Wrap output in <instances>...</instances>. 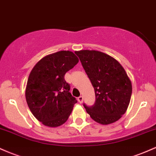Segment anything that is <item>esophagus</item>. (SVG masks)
<instances>
[{
  "instance_id": "esophagus-1",
  "label": "esophagus",
  "mask_w": 156,
  "mask_h": 156,
  "mask_svg": "<svg viewBox=\"0 0 156 156\" xmlns=\"http://www.w3.org/2000/svg\"><path fill=\"white\" fill-rule=\"evenodd\" d=\"M78 101L80 103H82L83 101V97H82V96H80V97H78Z\"/></svg>"
}]
</instances>
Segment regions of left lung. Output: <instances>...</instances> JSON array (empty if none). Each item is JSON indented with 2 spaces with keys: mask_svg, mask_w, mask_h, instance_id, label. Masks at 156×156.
Instances as JSON below:
<instances>
[{
  "mask_svg": "<svg viewBox=\"0 0 156 156\" xmlns=\"http://www.w3.org/2000/svg\"><path fill=\"white\" fill-rule=\"evenodd\" d=\"M91 82L96 101L93 106L84 104L92 119L101 125L118 121L128 108L132 83L125 69L116 59L95 50L75 51Z\"/></svg>",
  "mask_w": 156,
  "mask_h": 156,
  "instance_id": "8db88e82",
  "label": "left lung"
}]
</instances>
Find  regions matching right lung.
<instances>
[{"label":"right lung","instance_id":"add662e5","mask_svg":"<svg viewBox=\"0 0 156 156\" xmlns=\"http://www.w3.org/2000/svg\"><path fill=\"white\" fill-rule=\"evenodd\" d=\"M79 62L71 51L45 56L29 73L25 96L34 116L43 125L57 127L68 120L77 102L71 96L64 76Z\"/></svg>","mask_w":156,"mask_h":156}]
</instances>
